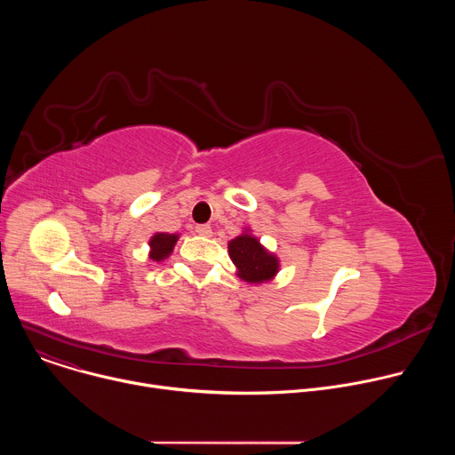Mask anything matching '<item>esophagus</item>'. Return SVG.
Here are the masks:
<instances>
[{"label":"esophagus","instance_id":"esophagus-1","mask_svg":"<svg viewBox=\"0 0 455 455\" xmlns=\"http://www.w3.org/2000/svg\"><path fill=\"white\" fill-rule=\"evenodd\" d=\"M194 232L200 234V235H205V237L212 235V228L209 225H196V227H194Z\"/></svg>","mask_w":455,"mask_h":455}]
</instances>
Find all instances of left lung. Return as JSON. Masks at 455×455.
I'll list each match as a JSON object with an SVG mask.
<instances>
[{"instance_id":"8db88e82","label":"left lung","mask_w":455,"mask_h":455,"mask_svg":"<svg viewBox=\"0 0 455 455\" xmlns=\"http://www.w3.org/2000/svg\"><path fill=\"white\" fill-rule=\"evenodd\" d=\"M232 263L239 270V277L246 283H263L272 279L279 270L277 257L268 253L259 241L243 234L228 243Z\"/></svg>"}]
</instances>
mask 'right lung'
<instances>
[{
    "label": "right lung",
    "instance_id": "obj_1",
    "mask_svg": "<svg viewBox=\"0 0 455 455\" xmlns=\"http://www.w3.org/2000/svg\"><path fill=\"white\" fill-rule=\"evenodd\" d=\"M176 241H178L176 234H164V232L155 234L149 241V244H151L149 257L153 259V261H162V259H165L172 251Z\"/></svg>",
    "mask_w": 455,
    "mask_h": 455
}]
</instances>
